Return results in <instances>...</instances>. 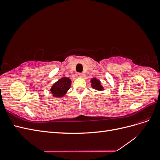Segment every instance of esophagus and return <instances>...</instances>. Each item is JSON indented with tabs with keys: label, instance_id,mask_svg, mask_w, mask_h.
Here are the masks:
<instances>
[{
	"label": "esophagus",
	"instance_id": "34e87169",
	"mask_svg": "<svg viewBox=\"0 0 160 160\" xmlns=\"http://www.w3.org/2000/svg\"><path fill=\"white\" fill-rule=\"evenodd\" d=\"M76 77H77V78H82V77H83V75L82 73H77Z\"/></svg>",
	"mask_w": 160,
	"mask_h": 160
}]
</instances>
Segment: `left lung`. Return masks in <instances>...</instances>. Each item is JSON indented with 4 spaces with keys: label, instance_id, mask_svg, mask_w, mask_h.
Masks as SVG:
<instances>
[{
    "label": "left lung",
    "instance_id": "obj_1",
    "mask_svg": "<svg viewBox=\"0 0 160 160\" xmlns=\"http://www.w3.org/2000/svg\"><path fill=\"white\" fill-rule=\"evenodd\" d=\"M91 88L98 91H103L104 88L101 83V81L96 78H92L91 79Z\"/></svg>",
    "mask_w": 160,
    "mask_h": 160
}]
</instances>
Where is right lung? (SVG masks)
<instances>
[{"label":"right lung","instance_id":"1","mask_svg":"<svg viewBox=\"0 0 160 160\" xmlns=\"http://www.w3.org/2000/svg\"><path fill=\"white\" fill-rule=\"evenodd\" d=\"M71 80L69 77H62L52 85L50 89L51 93L55 98H62L65 95L70 89Z\"/></svg>","mask_w":160,"mask_h":160}]
</instances>
